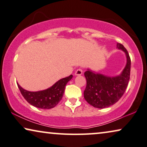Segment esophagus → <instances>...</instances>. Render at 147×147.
Wrapping results in <instances>:
<instances>
[{"mask_svg": "<svg viewBox=\"0 0 147 147\" xmlns=\"http://www.w3.org/2000/svg\"><path fill=\"white\" fill-rule=\"evenodd\" d=\"M82 74H83V70H82L81 68H78V69L76 70L75 75L76 76H80V75H81Z\"/></svg>", "mask_w": 147, "mask_h": 147, "instance_id": "34e87169", "label": "esophagus"}]
</instances>
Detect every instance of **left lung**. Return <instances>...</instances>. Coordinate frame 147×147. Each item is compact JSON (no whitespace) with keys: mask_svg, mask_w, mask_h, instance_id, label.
Segmentation results:
<instances>
[{"mask_svg":"<svg viewBox=\"0 0 147 147\" xmlns=\"http://www.w3.org/2000/svg\"><path fill=\"white\" fill-rule=\"evenodd\" d=\"M117 48L124 52L126 56V66L120 75L109 77L90 69H87L84 74L87 80L84 98L97 108H105L118 102L128 86L130 75V58L122 44L117 43Z\"/></svg>","mask_w":147,"mask_h":147,"instance_id":"1","label":"left lung"}]
</instances>
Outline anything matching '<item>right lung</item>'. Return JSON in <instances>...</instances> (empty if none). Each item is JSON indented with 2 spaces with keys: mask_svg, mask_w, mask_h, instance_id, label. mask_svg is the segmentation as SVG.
<instances>
[{
  "mask_svg": "<svg viewBox=\"0 0 147 147\" xmlns=\"http://www.w3.org/2000/svg\"><path fill=\"white\" fill-rule=\"evenodd\" d=\"M72 78V75L63 78L48 89L39 91H29L23 89L18 83L17 85L21 93L29 103L38 108L48 109L53 108L61 100L66 84Z\"/></svg>",
  "mask_w": 147,
  "mask_h": 147,
  "instance_id": "right-lung-1",
  "label": "right lung"
}]
</instances>
